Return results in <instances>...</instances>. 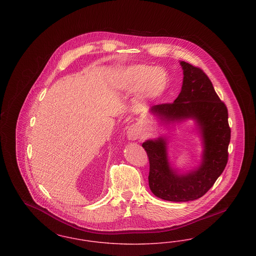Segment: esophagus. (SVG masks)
Listing matches in <instances>:
<instances>
[{"label":"esophagus","mask_w":256,"mask_h":256,"mask_svg":"<svg viewBox=\"0 0 256 256\" xmlns=\"http://www.w3.org/2000/svg\"><path fill=\"white\" fill-rule=\"evenodd\" d=\"M126 135H128V140L134 141V140H137L138 138H140L141 132H140L139 128H138L136 126H132L128 128V132H126Z\"/></svg>","instance_id":"34e87169"}]
</instances>
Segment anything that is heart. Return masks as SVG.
Segmentation results:
<instances>
[{"mask_svg": "<svg viewBox=\"0 0 256 256\" xmlns=\"http://www.w3.org/2000/svg\"><path fill=\"white\" fill-rule=\"evenodd\" d=\"M150 70V67L142 65L124 68L115 78V86L126 91L135 90L140 87V92L143 96L158 97L168 86V76L165 71L156 69L146 76Z\"/></svg>", "mask_w": 256, "mask_h": 256, "instance_id": "heart-1", "label": "heart"}]
</instances>
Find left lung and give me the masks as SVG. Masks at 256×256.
<instances>
[{"label":"left lung","instance_id":"1","mask_svg":"<svg viewBox=\"0 0 256 256\" xmlns=\"http://www.w3.org/2000/svg\"><path fill=\"white\" fill-rule=\"evenodd\" d=\"M180 65L183 82L178 97L172 104L154 106L150 112L164 124L195 120L204 142L202 164L182 174L170 166L165 138L142 144L150 161V189L154 195L169 202L194 200L213 186L226 166L232 132L228 108L206 74L185 61H180Z\"/></svg>","mask_w":256,"mask_h":256}]
</instances>
